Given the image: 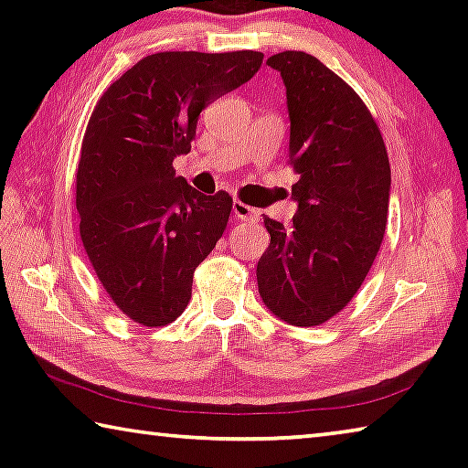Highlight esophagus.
Segmentation results:
<instances>
[{"mask_svg":"<svg viewBox=\"0 0 468 468\" xmlns=\"http://www.w3.org/2000/svg\"><path fill=\"white\" fill-rule=\"evenodd\" d=\"M233 215L237 220H258V210L251 206L243 204L241 200L233 202Z\"/></svg>","mask_w":468,"mask_h":468,"instance_id":"34e87169","label":"esophagus"}]
</instances>
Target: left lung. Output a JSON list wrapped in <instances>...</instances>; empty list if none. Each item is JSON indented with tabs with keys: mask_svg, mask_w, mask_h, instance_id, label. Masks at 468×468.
<instances>
[{
	"mask_svg": "<svg viewBox=\"0 0 468 468\" xmlns=\"http://www.w3.org/2000/svg\"><path fill=\"white\" fill-rule=\"evenodd\" d=\"M287 86L289 165L299 181L292 227L264 217L271 245L258 262L268 310L292 326H320L343 312L382 245L390 161L366 102L303 51L266 61Z\"/></svg>",
	"mask_w": 468,
	"mask_h": 468,
	"instance_id": "1",
	"label": "left lung"
}]
</instances>
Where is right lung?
I'll list each match as a JSON object with an SVG mask.
<instances>
[{
  "label": "right lung",
  "instance_id": "add662e5",
  "mask_svg": "<svg viewBox=\"0 0 468 468\" xmlns=\"http://www.w3.org/2000/svg\"><path fill=\"white\" fill-rule=\"evenodd\" d=\"M260 51L148 55L102 92L76 171L82 245L120 312L167 326L192 297L194 272L223 237L233 197L204 196L176 177L197 115L248 82Z\"/></svg>",
  "mask_w": 468,
  "mask_h": 468
}]
</instances>
